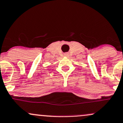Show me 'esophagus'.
<instances>
[{"label":"esophagus","instance_id":"1","mask_svg":"<svg viewBox=\"0 0 123 123\" xmlns=\"http://www.w3.org/2000/svg\"><path fill=\"white\" fill-rule=\"evenodd\" d=\"M64 56H68V54L67 53V52H66V53L64 54Z\"/></svg>","mask_w":123,"mask_h":123}]
</instances>
